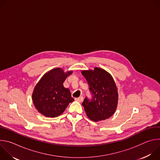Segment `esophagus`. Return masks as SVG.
Returning <instances> with one entry per match:
<instances>
[{
	"label": "esophagus",
	"instance_id": "1",
	"mask_svg": "<svg viewBox=\"0 0 160 160\" xmlns=\"http://www.w3.org/2000/svg\"><path fill=\"white\" fill-rule=\"evenodd\" d=\"M83 96H80V98H75V101H78V102H81L83 101Z\"/></svg>",
	"mask_w": 160,
	"mask_h": 160
}]
</instances>
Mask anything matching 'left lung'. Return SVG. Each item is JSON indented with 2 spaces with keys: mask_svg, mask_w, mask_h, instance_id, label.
Instances as JSON below:
<instances>
[{
  "mask_svg": "<svg viewBox=\"0 0 160 160\" xmlns=\"http://www.w3.org/2000/svg\"><path fill=\"white\" fill-rule=\"evenodd\" d=\"M92 95L91 99L87 97L82 105L87 116L94 122L104 120L115 113L118 100V89L112 76L100 68L94 70H83Z\"/></svg>",
  "mask_w": 160,
  "mask_h": 160,
  "instance_id": "obj_1",
  "label": "left lung"
}]
</instances>
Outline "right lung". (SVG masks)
Instances as JSON below:
<instances>
[{"instance_id":"right-lung-1","label":"right lung","mask_w":160,"mask_h":160,"mask_svg":"<svg viewBox=\"0 0 160 160\" xmlns=\"http://www.w3.org/2000/svg\"><path fill=\"white\" fill-rule=\"evenodd\" d=\"M73 73L64 72L56 68L45 73L34 88L32 99L35 107L46 117H57L64 111L70 102L74 101L70 90L63 82Z\"/></svg>"}]
</instances>
